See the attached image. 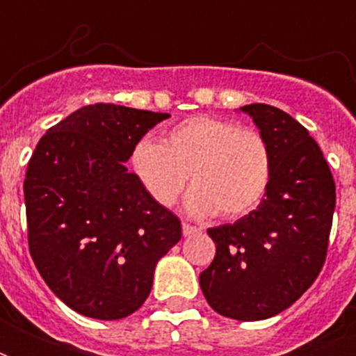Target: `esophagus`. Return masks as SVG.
<instances>
[{
	"label": "esophagus",
	"instance_id": "obj_1",
	"mask_svg": "<svg viewBox=\"0 0 356 356\" xmlns=\"http://www.w3.org/2000/svg\"><path fill=\"white\" fill-rule=\"evenodd\" d=\"M201 233L200 227H194V225H190V223H183V234L184 236H192V234Z\"/></svg>",
	"mask_w": 356,
	"mask_h": 356
}]
</instances>
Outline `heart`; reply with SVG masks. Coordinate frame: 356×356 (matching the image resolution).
I'll list each match as a JSON object with an SVG mask.
<instances>
[{
	"label": "heart",
	"mask_w": 356,
	"mask_h": 356,
	"mask_svg": "<svg viewBox=\"0 0 356 356\" xmlns=\"http://www.w3.org/2000/svg\"><path fill=\"white\" fill-rule=\"evenodd\" d=\"M129 164L156 205H175L190 175L195 188L186 209L195 216L218 211L225 220L253 212L264 201L273 172L270 144L259 131L207 114L179 122L161 142H136Z\"/></svg>",
	"instance_id": "obj_1"
}]
</instances>
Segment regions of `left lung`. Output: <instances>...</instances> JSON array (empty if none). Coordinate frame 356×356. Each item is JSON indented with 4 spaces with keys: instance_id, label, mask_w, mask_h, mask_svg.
Segmentation results:
<instances>
[{
    "instance_id": "left-lung-1",
    "label": "left lung",
    "mask_w": 356,
    "mask_h": 356,
    "mask_svg": "<svg viewBox=\"0 0 356 356\" xmlns=\"http://www.w3.org/2000/svg\"><path fill=\"white\" fill-rule=\"evenodd\" d=\"M240 111L270 144L271 183L253 212L207 231L216 257L200 284L218 314L259 321L296 303L320 275L337 186L320 145L290 114L264 103Z\"/></svg>"
}]
</instances>
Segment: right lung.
Segmentation results:
<instances>
[{
  "instance_id": "right-lung-1",
  "label": "right lung",
  "mask_w": 356,
  "mask_h": 356,
  "mask_svg": "<svg viewBox=\"0 0 356 356\" xmlns=\"http://www.w3.org/2000/svg\"><path fill=\"white\" fill-rule=\"evenodd\" d=\"M166 113L96 103L47 129L24 181L29 251L51 292L96 320L138 310L156 262L181 240L179 218L123 162Z\"/></svg>"
}]
</instances>
